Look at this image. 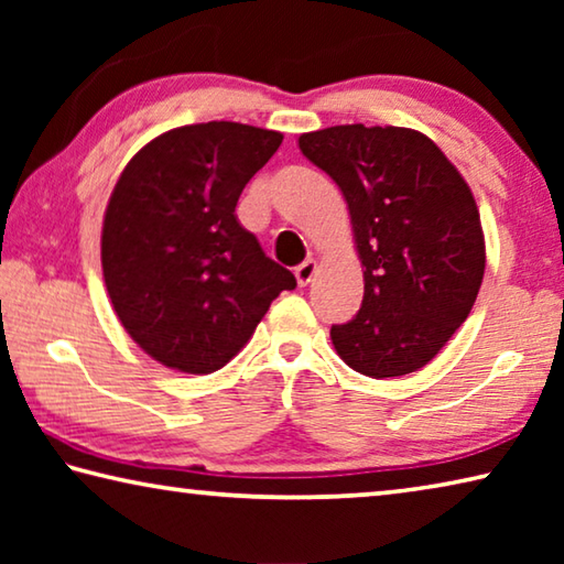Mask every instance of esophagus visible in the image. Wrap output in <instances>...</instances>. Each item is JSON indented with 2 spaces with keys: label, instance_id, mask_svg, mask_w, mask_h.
I'll return each instance as SVG.
<instances>
[{
  "label": "esophagus",
  "instance_id": "1",
  "mask_svg": "<svg viewBox=\"0 0 564 564\" xmlns=\"http://www.w3.org/2000/svg\"><path fill=\"white\" fill-rule=\"evenodd\" d=\"M316 261L305 259L301 265H295V281H299V285H308L313 281V275H316Z\"/></svg>",
  "mask_w": 564,
  "mask_h": 564
}]
</instances>
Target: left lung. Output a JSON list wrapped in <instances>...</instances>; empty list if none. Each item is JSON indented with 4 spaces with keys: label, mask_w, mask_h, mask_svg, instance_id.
<instances>
[{
    "label": "left lung",
    "mask_w": 564,
    "mask_h": 564,
    "mask_svg": "<svg viewBox=\"0 0 564 564\" xmlns=\"http://www.w3.org/2000/svg\"><path fill=\"white\" fill-rule=\"evenodd\" d=\"M299 147L346 196L366 281L356 318L330 328L333 346L362 376L415 373L480 291L485 236L470 186L415 129L346 123L301 133Z\"/></svg>",
    "instance_id": "8db88e82"
}]
</instances>
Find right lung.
Masks as SVG:
<instances>
[{"label":"right lung","mask_w":564,"mask_h":564,"mask_svg":"<svg viewBox=\"0 0 564 564\" xmlns=\"http://www.w3.org/2000/svg\"><path fill=\"white\" fill-rule=\"evenodd\" d=\"M281 141L248 123H191L149 141L121 171L104 214V283L121 326L161 366L224 368L275 295L295 289L234 214Z\"/></svg>","instance_id":"1"}]
</instances>
